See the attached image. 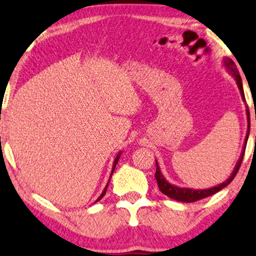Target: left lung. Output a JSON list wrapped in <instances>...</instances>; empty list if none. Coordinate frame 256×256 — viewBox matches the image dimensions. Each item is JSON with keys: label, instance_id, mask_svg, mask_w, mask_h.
<instances>
[{"label": "left lung", "instance_id": "obj_1", "mask_svg": "<svg viewBox=\"0 0 256 256\" xmlns=\"http://www.w3.org/2000/svg\"><path fill=\"white\" fill-rule=\"evenodd\" d=\"M223 66H224L226 70H228L229 74H232V77H234V80H236V84H238L240 94H241L242 100H244V102H246L244 92V85H242L241 76H240V74H238V68H236L235 62H232L230 58H223ZM246 115H247V122H248V124H247V134H246L244 144V147H242L241 156H240L238 162H236L234 170H232V174H230V176H229L228 179H226V182H223L222 184L212 186V188H203V190H200H200H196V188H179V186L171 184V182H170L165 178V176H164L162 171H160L159 164H158V162L156 160V179L158 186H159V190L162 191L164 194H166L167 197L172 198V200H178V202H184V203H192V202L203 200V198H205V197H209V196L216 194V192H218L220 190H222L223 188L228 186L230 182H232V179L235 178L236 173L238 172L240 166H241L242 159H244V156L246 144H247V141H248L249 132H250V118H249V109L248 108H247V110H246Z\"/></svg>", "mask_w": 256, "mask_h": 256}]
</instances>
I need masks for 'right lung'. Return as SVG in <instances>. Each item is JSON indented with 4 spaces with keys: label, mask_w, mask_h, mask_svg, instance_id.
I'll use <instances>...</instances> for the list:
<instances>
[{
    "label": "right lung",
    "mask_w": 256,
    "mask_h": 256,
    "mask_svg": "<svg viewBox=\"0 0 256 256\" xmlns=\"http://www.w3.org/2000/svg\"><path fill=\"white\" fill-rule=\"evenodd\" d=\"M121 153L122 152H118V156H116V158H115V160H114V164H112V174H110V178H112V173H114V171H115V167H116V164H118V159H120V156H121ZM110 178H109V182H110ZM109 182H108V184H109ZM108 184H106V188H104V190H103V192L102 194H100V196L98 198H97V200L96 202H98L100 200H102L103 198V196L106 194V188H108ZM96 202H94V203H96Z\"/></svg>",
    "instance_id": "obj_1"
}]
</instances>
